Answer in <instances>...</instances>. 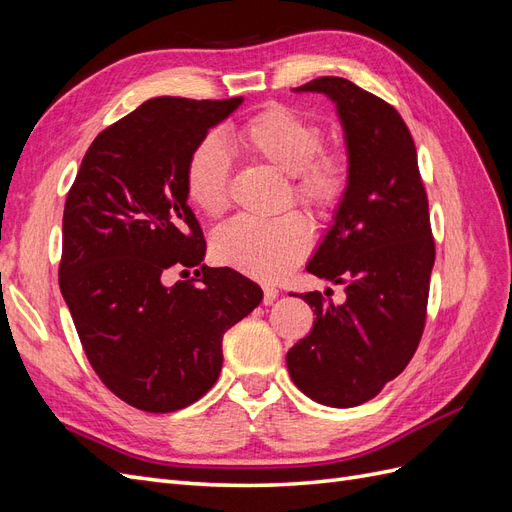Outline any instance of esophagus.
Returning <instances> with one entry per match:
<instances>
[{
	"label": "esophagus",
	"instance_id": "34e87169",
	"mask_svg": "<svg viewBox=\"0 0 512 512\" xmlns=\"http://www.w3.org/2000/svg\"><path fill=\"white\" fill-rule=\"evenodd\" d=\"M262 290H265V299H262L265 301V305H271L277 299V294H280V290H277L275 286H265Z\"/></svg>",
	"mask_w": 512,
	"mask_h": 512
}]
</instances>
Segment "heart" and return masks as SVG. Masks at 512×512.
<instances>
[{"label":"heart","instance_id":"obj_1","mask_svg":"<svg viewBox=\"0 0 512 512\" xmlns=\"http://www.w3.org/2000/svg\"><path fill=\"white\" fill-rule=\"evenodd\" d=\"M237 141L258 162L290 179L292 198L318 218L344 203L352 164L344 147H320L322 128L297 108L269 104L237 130ZM230 153L218 134L200 138L185 164V192L211 218L228 207ZM312 228L301 213L275 220L235 218L215 230L213 256L256 280L275 282L307 256Z\"/></svg>","mask_w":512,"mask_h":512}]
</instances>
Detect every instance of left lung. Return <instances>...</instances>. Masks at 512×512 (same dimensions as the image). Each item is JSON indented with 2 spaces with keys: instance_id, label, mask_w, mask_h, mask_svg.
Masks as SVG:
<instances>
[{
  "instance_id": "left-lung-1",
  "label": "left lung",
  "mask_w": 512,
  "mask_h": 512,
  "mask_svg": "<svg viewBox=\"0 0 512 512\" xmlns=\"http://www.w3.org/2000/svg\"><path fill=\"white\" fill-rule=\"evenodd\" d=\"M294 91L335 102L352 175L333 226L307 262L309 273L344 284L346 301L301 294L316 320L288 350L286 365L318 404L354 408L397 378L421 342L436 260L429 203L410 130L391 104L339 76Z\"/></svg>"
}]
</instances>
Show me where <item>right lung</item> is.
Here are the masks:
<instances>
[{
  "label": "right lung",
  "instance_id": "obj_1",
  "mask_svg": "<svg viewBox=\"0 0 512 512\" xmlns=\"http://www.w3.org/2000/svg\"><path fill=\"white\" fill-rule=\"evenodd\" d=\"M241 102L147 100L96 136L68 192L59 288L91 367L138 410L203 397L222 371L224 333L262 301L235 269L203 265L185 192L192 149ZM173 266L199 269L166 287Z\"/></svg>",
  "mask_w": 512,
  "mask_h": 512
}]
</instances>
